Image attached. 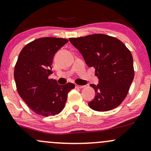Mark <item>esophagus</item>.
I'll use <instances>...</instances> for the list:
<instances>
[{
  "label": "esophagus",
  "instance_id": "1",
  "mask_svg": "<svg viewBox=\"0 0 151 151\" xmlns=\"http://www.w3.org/2000/svg\"><path fill=\"white\" fill-rule=\"evenodd\" d=\"M75 87L76 88H84L85 87V86H79V85H75Z\"/></svg>",
  "mask_w": 151,
  "mask_h": 151
}]
</instances>
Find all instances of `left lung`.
Masks as SVG:
<instances>
[{"label":"left lung","instance_id":"obj_1","mask_svg":"<svg viewBox=\"0 0 151 151\" xmlns=\"http://www.w3.org/2000/svg\"><path fill=\"white\" fill-rule=\"evenodd\" d=\"M69 41L82 54L86 64L95 69L98 84H91L95 96L88 105L105 111L118 107L128 94L134 77L133 57L123 42L115 37L95 34Z\"/></svg>","mask_w":151,"mask_h":151}]
</instances>
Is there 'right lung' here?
Returning a JSON list of instances; mask_svg holds the SVG:
<instances>
[{"label":"right lung","instance_id":"right-lung-1","mask_svg":"<svg viewBox=\"0 0 151 151\" xmlns=\"http://www.w3.org/2000/svg\"><path fill=\"white\" fill-rule=\"evenodd\" d=\"M68 42L56 37H43L27 44L19 53L14 70L19 96L37 114L54 116L63 110L68 93L74 84L58 85L49 79L52 73L53 58Z\"/></svg>","mask_w":151,"mask_h":151}]
</instances>
